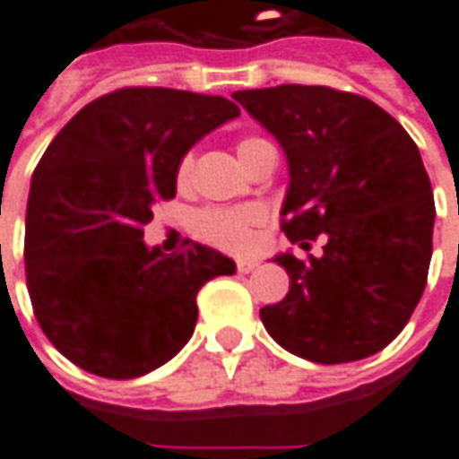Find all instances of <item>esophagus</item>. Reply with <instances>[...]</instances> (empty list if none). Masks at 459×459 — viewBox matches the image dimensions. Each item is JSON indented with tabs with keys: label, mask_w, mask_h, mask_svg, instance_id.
Here are the masks:
<instances>
[{
	"label": "esophagus",
	"mask_w": 459,
	"mask_h": 459,
	"mask_svg": "<svg viewBox=\"0 0 459 459\" xmlns=\"http://www.w3.org/2000/svg\"><path fill=\"white\" fill-rule=\"evenodd\" d=\"M236 268H238V273H243V275H246V273H253V270L258 268V263H255V260L240 258V260H236Z\"/></svg>",
	"instance_id": "1"
}]
</instances>
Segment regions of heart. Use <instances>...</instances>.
<instances>
[{
	"mask_svg": "<svg viewBox=\"0 0 459 459\" xmlns=\"http://www.w3.org/2000/svg\"><path fill=\"white\" fill-rule=\"evenodd\" d=\"M260 137H246L238 142V157L243 160L253 147H258ZM191 154H184V160L177 167V184L184 186L191 177ZM265 221V213L260 206H240V209H204L194 216V230L196 236L209 240L211 246L223 250L240 253L255 238V229Z\"/></svg>",
	"mask_w": 459,
	"mask_h": 459,
	"instance_id": "1",
	"label": "heart"
}]
</instances>
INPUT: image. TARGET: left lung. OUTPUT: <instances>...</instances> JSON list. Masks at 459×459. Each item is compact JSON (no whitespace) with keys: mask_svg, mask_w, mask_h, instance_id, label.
<instances>
[{"mask_svg":"<svg viewBox=\"0 0 459 459\" xmlns=\"http://www.w3.org/2000/svg\"><path fill=\"white\" fill-rule=\"evenodd\" d=\"M233 98L288 157L285 236L305 250L325 240L319 258H275L290 292L260 309L268 334L317 364L381 351L420 302L433 255V189L415 142L368 98L327 85Z\"/></svg>","mask_w":459,"mask_h":459,"instance_id":"obj_1","label":"left lung"}]
</instances>
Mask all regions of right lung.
<instances>
[{"instance_id": "obj_1", "label": "right lung", "mask_w": 459, "mask_h": 459, "mask_svg": "<svg viewBox=\"0 0 459 459\" xmlns=\"http://www.w3.org/2000/svg\"><path fill=\"white\" fill-rule=\"evenodd\" d=\"M221 95L122 88L88 103L48 144L26 206L29 298L48 342L103 378L167 364L196 327V292L233 275L219 250L144 246L152 206L177 196V167L238 117Z\"/></svg>"}]
</instances>
